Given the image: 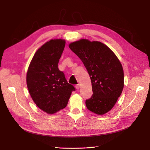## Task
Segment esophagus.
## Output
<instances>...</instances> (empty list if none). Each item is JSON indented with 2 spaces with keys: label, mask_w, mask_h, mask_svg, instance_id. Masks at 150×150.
I'll list each match as a JSON object with an SVG mask.
<instances>
[{
  "label": "esophagus",
  "mask_w": 150,
  "mask_h": 150,
  "mask_svg": "<svg viewBox=\"0 0 150 150\" xmlns=\"http://www.w3.org/2000/svg\"><path fill=\"white\" fill-rule=\"evenodd\" d=\"M76 89H79V88H80V85L78 84H77V85H76Z\"/></svg>",
  "instance_id": "1"
}]
</instances>
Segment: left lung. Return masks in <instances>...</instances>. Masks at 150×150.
I'll list each match as a JSON object with an SVG mask.
<instances>
[{"label":"left lung","mask_w":150,"mask_h":150,"mask_svg":"<svg viewBox=\"0 0 150 150\" xmlns=\"http://www.w3.org/2000/svg\"><path fill=\"white\" fill-rule=\"evenodd\" d=\"M82 61L91 81L93 94L86 99L88 110L103 115L110 111L124 87V72L118 58L105 44L85 39L69 44Z\"/></svg>","instance_id":"left-lung-1"}]
</instances>
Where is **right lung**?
Instances as JSON below:
<instances>
[{"mask_svg": "<svg viewBox=\"0 0 150 150\" xmlns=\"http://www.w3.org/2000/svg\"><path fill=\"white\" fill-rule=\"evenodd\" d=\"M64 39H51L38 49L32 59L26 76L29 92L39 108L54 114L67 106L72 85L67 83L58 63L65 47Z\"/></svg>", "mask_w": 150, "mask_h": 150, "instance_id": "obj_1", "label": "right lung"}]
</instances>
